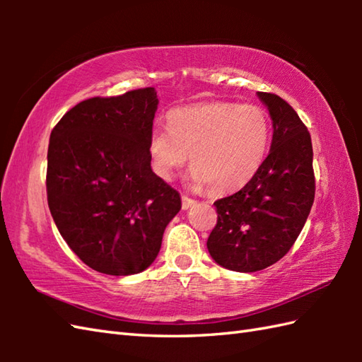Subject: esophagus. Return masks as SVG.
Listing matches in <instances>:
<instances>
[{
	"label": "esophagus",
	"mask_w": 362,
	"mask_h": 362,
	"mask_svg": "<svg viewBox=\"0 0 362 362\" xmlns=\"http://www.w3.org/2000/svg\"><path fill=\"white\" fill-rule=\"evenodd\" d=\"M194 204H196L194 199L188 197L187 194H183V196H182V209H183V210H188V209H191V206H193Z\"/></svg>",
	"instance_id": "esophagus-1"
}]
</instances>
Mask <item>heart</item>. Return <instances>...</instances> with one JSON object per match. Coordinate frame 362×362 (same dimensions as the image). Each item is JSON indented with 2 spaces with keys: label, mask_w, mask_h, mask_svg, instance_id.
Masks as SVG:
<instances>
[{
  "label": "heart",
  "mask_w": 362,
  "mask_h": 362,
  "mask_svg": "<svg viewBox=\"0 0 362 362\" xmlns=\"http://www.w3.org/2000/svg\"><path fill=\"white\" fill-rule=\"evenodd\" d=\"M166 121L168 129H152L148 138L151 168L163 180L185 165L189 152L193 185L230 193L244 187L266 158L271 122L259 105L201 103L173 109Z\"/></svg>",
  "instance_id": "b5f03b06"
}]
</instances>
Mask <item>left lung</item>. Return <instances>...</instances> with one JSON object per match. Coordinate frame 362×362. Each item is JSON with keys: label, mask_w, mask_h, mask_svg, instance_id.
Returning <instances> with one entry per match:
<instances>
[{"label": "left lung", "mask_w": 362, "mask_h": 362, "mask_svg": "<svg viewBox=\"0 0 362 362\" xmlns=\"http://www.w3.org/2000/svg\"><path fill=\"white\" fill-rule=\"evenodd\" d=\"M258 98L272 119L271 151L238 193L214 202L218 222L206 241L211 258L235 272H257L286 255L316 191L308 129L280 96Z\"/></svg>", "instance_id": "obj_1"}]
</instances>
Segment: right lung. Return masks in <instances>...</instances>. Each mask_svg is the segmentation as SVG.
Segmentation results:
<instances>
[{
  "mask_svg": "<svg viewBox=\"0 0 362 362\" xmlns=\"http://www.w3.org/2000/svg\"><path fill=\"white\" fill-rule=\"evenodd\" d=\"M156 88L90 98L52 129L46 193L60 235L83 263L134 275L157 258L180 194L153 174L148 138Z\"/></svg>",
  "mask_w": 362,
  "mask_h": 362,
  "instance_id": "right-lung-1",
  "label": "right lung"
}]
</instances>
